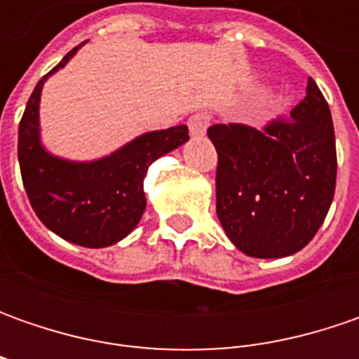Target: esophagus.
Instances as JSON below:
<instances>
[{
    "mask_svg": "<svg viewBox=\"0 0 359 359\" xmlns=\"http://www.w3.org/2000/svg\"><path fill=\"white\" fill-rule=\"evenodd\" d=\"M187 126H189L191 135H203L210 128V116L208 114H194L187 121Z\"/></svg>",
    "mask_w": 359,
    "mask_h": 359,
    "instance_id": "34e87169",
    "label": "esophagus"
}]
</instances>
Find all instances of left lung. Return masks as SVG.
I'll return each instance as SVG.
<instances>
[{
    "mask_svg": "<svg viewBox=\"0 0 359 359\" xmlns=\"http://www.w3.org/2000/svg\"><path fill=\"white\" fill-rule=\"evenodd\" d=\"M215 212L231 243L252 257H285L306 248L336 191V135L313 79L290 118L255 130L215 123Z\"/></svg>",
    "mask_w": 359,
    "mask_h": 359,
    "instance_id": "8db88e82",
    "label": "left lung"
}]
</instances>
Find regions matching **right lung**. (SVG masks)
<instances>
[{"label":"right lung","mask_w":359,"mask_h":359,"mask_svg":"<svg viewBox=\"0 0 359 359\" xmlns=\"http://www.w3.org/2000/svg\"><path fill=\"white\" fill-rule=\"evenodd\" d=\"M81 46L37 81L20 121L18 158L23 187L41 224L77 245L107 248L123 240L142 219L147 168L186 144L189 133L187 126L149 131L95 161H69L49 154L39 140L41 90Z\"/></svg>","instance_id":"1"}]
</instances>
